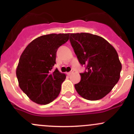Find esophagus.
Returning <instances> with one entry per match:
<instances>
[{
  "mask_svg": "<svg viewBox=\"0 0 134 134\" xmlns=\"http://www.w3.org/2000/svg\"><path fill=\"white\" fill-rule=\"evenodd\" d=\"M73 71H73V70H71V71H70V72H68V73L67 74L68 75H71V73H73Z\"/></svg>",
  "mask_w": 134,
  "mask_h": 134,
  "instance_id": "esophagus-1",
  "label": "esophagus"
}]
</instances>
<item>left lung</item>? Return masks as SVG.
<instances>
[{"mask_svg":"<svg viewBox=\"0 0 134 134\" xmlns=\"http://www.w3.org/2000/svg\"><path fill=\"white\" fill-rule=\"evenodd\" d=\"M70 41L79 63L87 70L80 73L81 80L75 88L86 100L102 99L120 78L122 66L117 52L104 38L90 33L70 34Z\"/></svg>","mask_w":134,"mask_h":134,"instance_id":"left-lung-1","label":"left lung"}]
</instances>
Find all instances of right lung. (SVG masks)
Returning <instances> with one entry per match:
<instances>
[{"mask_svg":"<svg viewBox=\"0 0 134 134\" xmlns=\"http://www.w3.org/2000/svg\"><path fill=\"white\" fill-rule=\"evenodd\" d=\"M69 36V33L41 36L31 41L21 54L16 74L20 89L32 102L48 104L59 94L66 75L52 69L57 49L68 41Z\"/></svg>","mask_w":134,"mask_h":134,"instance_id":"obj_1","label":"right lung"}]
</instances>
